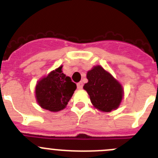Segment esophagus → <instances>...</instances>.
Segmentation results:
<instances>
[{
  "label": "esophagus",
  "instance_id": "esophagus-1",
  "mask_svg": "<svg viewBox=\"0 0 158 158\" xmlns=\"http://www.w3.org/2000/svg\"><path fill=\"white\" fill-rule=\"evenodd\" d=\"M82 88H83V83H82L81 81L79 82V83H77V89H82Z\"/></svg>",
  "mask_w": 158,
  "mask_h": 158
}]
</instances>
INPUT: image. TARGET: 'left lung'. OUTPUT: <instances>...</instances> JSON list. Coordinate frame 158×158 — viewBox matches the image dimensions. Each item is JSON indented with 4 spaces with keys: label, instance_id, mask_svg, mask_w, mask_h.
Returning a JSON list of instances; mask_svg holds the SVG:
<instances>
[{
    "label": "left lung",
    "instance_id": "left-lung-1",
    "mask_svg": "<svg viewBox=\"0 0 158 158\" xmlns=\"http://www.w3.org/2000/svg\"><path fill=\"white\" fill-rule=\"evenodd\" d=\"M88 82L83 89L88 93L93 107L104 112L116 110L123 98V89L118 81L101 65L87 72Z\"/></svg>",
    "mask_w": 158,
    "mask_h": 158
}]
</instances>
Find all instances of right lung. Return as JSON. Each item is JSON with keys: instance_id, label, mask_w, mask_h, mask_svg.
<instances>
[{"instance_id": "obj_1", "label": "right lung", "mask_w": 158, "mask_h": 158, "mask_svg": "<svg viewBox=\"0 0 158 158\" xmlns=\"http://www.w3.org/2000/svg\"><path fill=\"white\" fill-rule=\"evenodd\" d=\"M62 65L50 72L36 83L35 99L43 109L52 112L63 110L77 89L76 84L62 73Z\"/></svg>"}]
</instances>
